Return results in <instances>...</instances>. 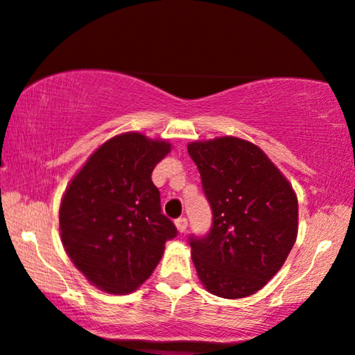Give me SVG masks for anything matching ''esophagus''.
Listing matches in <instances>:
<instances>
[{
  "mask_svg": "<svg viewBox=\"0 0 355 355\" xmlns=\"http://www.w3.org/2000/svg\"><path fill=\"white\" fill-rule=\"evenodd\" d=\"M175 225H177V229H178V232H185L187 230V227H188V220H187V217H178L177 220H175Z\"/></svg>",
  "mask_w": 355,
  "mask_h": 355,
  "instance_id": "obj_1",
  "label": "esophagus"
}]
</instances>
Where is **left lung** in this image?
<instances>
[{"instance_id":"obj_1","label":"left lung","mask_w":355,"mask_h":355,"mask_svg":"<svg viewBox=\"0 0 355 355\" xmlns=\"http://www.w3.org/2000/svg\"><path fill=\"white\" fill-rule=\"evenodd\" d=\"M212 209L205 237H190L207 292L242 299L263 289L284 264L299 230L292 185L258 146L222 136L188 144Z\"/></svg>"}]
</instances>
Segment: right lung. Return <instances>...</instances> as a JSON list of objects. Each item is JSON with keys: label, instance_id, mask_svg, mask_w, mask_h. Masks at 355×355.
Masks as SVG:
<instances>
[{"label": "right lung", "instance_id": "1", "mask_svg": "<svg viewBox=\"0 0 355 355\" xmlns=\"http://www.w3.org/2000/svg\"><path fill=\"white\" fill-rule=\"evenodd\" d=\"M172 146L123 133L74 175L60 205V235L74 266L108 294H130L153 274L177 227L162 214L153 170Z\"/></svg>", "mask_w": 355, "mask_h": 355}]
</instances>
